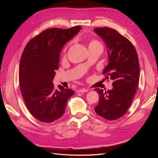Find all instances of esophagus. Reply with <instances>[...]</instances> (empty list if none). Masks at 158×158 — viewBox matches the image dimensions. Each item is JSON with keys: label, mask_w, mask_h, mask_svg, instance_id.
<instances>
[{"label": "esophagus", "mask_w": 158, "mask_h": 158, "mask_svg": "<svg viewBox=\"0 0 158 158\" xmlns=\"http://www.w3.org/2000/svg\"><path fill=\"white\" fill-rule=\"evenodd\" d=\"M89 89H86V88H82V89H80L78 90V93H84V92H88Z\"/></svg>", "instance_id": "esophagus-1"}]
</instances>
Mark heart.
Instances as JSON below:
<instances>
[{"label":"heart","mask_w":158,"mask_h":158,"mask_svg":"<svg viewBox=\"0 0 158 158\" xmlns=\"http://www.w3.org/2000/svg\"><path fill=\"white\" fill-rule=\"evenodd\" d=\"M101 45L99 44V43L98 41H95V40H93L90 42V44L89 45V46H91V45Z\"/></svg>","instance_id":"b5f03b06"}]
</instances>
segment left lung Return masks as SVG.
<instances>
[{"label": "left lung", "mask_w": 158, "mask_h": 158, "mask_svg": "<svg viewBox=\"0 0 158 158\" xmlns=\"http://www.w3.org/2000/svg\"><path fill=\"white\" fill-rule=\"evenodd\" d=\"M95 33L106 45L109 63L103 70L107 79L113 80V89L96 88L99 103L95 107L98 115L113 121L121 117L131 106L138 88L140 65L132 43L117 30L107 27H96Z\"/></svg>", "instance_id": "left-lung-1"}]
</instances>
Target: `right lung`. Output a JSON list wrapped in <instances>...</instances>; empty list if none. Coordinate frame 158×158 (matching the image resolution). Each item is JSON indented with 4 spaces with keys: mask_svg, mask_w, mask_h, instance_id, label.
Returning a JSON list of instances; mask_svg holds the SVG:
<instances>
[{
    "mask_svg": "<svg viewBox=\"0 0 158 158\" xmlns=\"http://www.w3.org/2000/svg\"><path fill=\"white\" fill-rule=\"evenodd\" d=\"M81 28L47 29L28 42L22 52L19 69L21 92L30 113L41 122L60 118L69 99L74 94L60 85L55 89L52 80L59 69L60 52Z\"/></svg>",
    "mask_w": 158,
    "mask_h": 158,
    "instance_id": "add662e5",
    "label": "right lung"
}]
</instances>
